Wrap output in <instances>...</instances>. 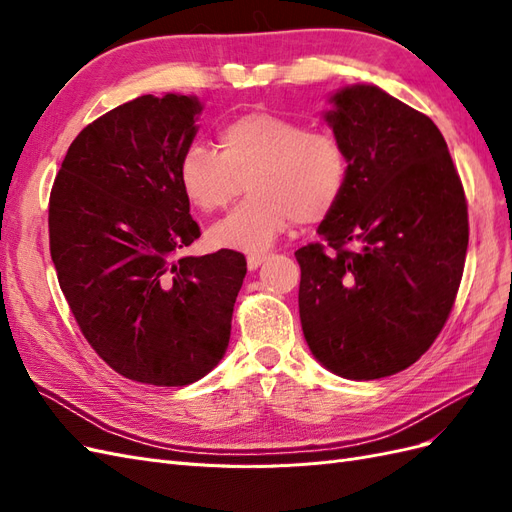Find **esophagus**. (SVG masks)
Returning a JSON list of instances; mask_svg holds the SVG:
<instances>
[{"instance_id": "obj_1", "label": "esophagus", "mask_w": 512, "mask_h": 512, "mask_svg": "<svg viewBox=\"0 0 512 512\" xmlns=\"http://www.w3.org/2000/svg\"><path fill=\"white\" fill-rule=\"evenodd\" d=\"M265 260H267V254H250L247 256V269L256 271Z\"/></svg>"}]
</instances>
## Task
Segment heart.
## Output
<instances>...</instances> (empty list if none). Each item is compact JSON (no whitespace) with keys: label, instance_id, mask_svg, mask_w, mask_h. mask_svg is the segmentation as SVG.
Returning a JSON list of instances; mask_svg holds the SVG:
<instances>
[{"label":"heart","instance_id":"b5f03b06","mask_svg":"<svg viewBox=\"0 0 512 512\" xmlns=\"http://www.w3.org/2000/svg\"><path fill=\"white\" fill-rule=\"evenodd\" d=\"M218 149L194 145L179 166L181 188L203 213L226 209L243 192L250 198L209 230L215 247L262 252L292 222L318 224L346 188L344 145L327 130L271 113H247L218 130Z\"/></svg>","mask_w":512,"mask_h":512}]
</instances>
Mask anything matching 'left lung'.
<instances>
[{
  "label": "left lung",
  "mask_w": 512,
  "mask_h": 512,
  "mask_svg": "<svg viewBox=\"0 0 512 512\" xmlns=\"http://www.w3.org/2000/svg\"><path fill=\"white\" fill-rule=\"evenodd\" d=\"M329 102L324 119L348 175L318 226L324 245L294 252L299 316L320 365L376 380L416 363L440 335L466 262L468 205L427 115L376 85L344 87Z\"/></svg>",
  "instance_id": "1"
}]
</instances>
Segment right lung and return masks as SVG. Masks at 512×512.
<instances>
[{"label": "right lung", "instance_id": "obj_1", "mask_svg": "<svg viewBox=\"0 0 512 512\" xmlns=\"http://www.w3.org/2000/svg\"><path fill=\"white\" fill-rule=\"evenodd\" d=\"M196 96H141L74 138L49 200L61 292L100 359L156 386L207 376L228 348L245 256H181L200 237L179 181Z\"/></svg>", "mask_w": 512, "mask_h": 512}]
</instances>
